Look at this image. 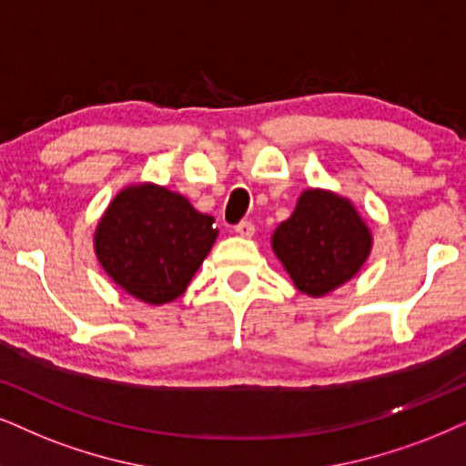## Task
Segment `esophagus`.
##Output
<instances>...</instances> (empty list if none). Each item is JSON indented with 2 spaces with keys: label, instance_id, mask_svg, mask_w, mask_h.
I'll return each instance as SVG.
<instances>
[{
  "label": "esophagus",
  "instance_id": "34e87169",
  "mask_svg": "<svg viewBox=\"0 0 466 466\" xmlns=\"http://www.w3.org/2000/svg\"><path fill=\"white\" fill-rule=\"evenodd\" d=\"M234 232L243 238H251L253 232H256V228H253L251 221H240L238 226H234Z\"/></svg>",
  "mask_w": 466,
  "mask_h": 466
}]
</instances>
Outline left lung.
Here are the masks:
<instances>
[{
	"label": "left lung",
	"mask_w": 466,
	"mask_h": 466,
	"mask_svg": "<svg viewBox=\"0 0 466 466\" xmlns=\"http://www.w3.org/2000/svg\"><path fill=\"white\" fill-rule=\"evenodd\" d=\"M270 245L299 290L325 297L361 270L372 251V232L350 199L308 189Z\"/></svg>",
	"instance_id": "8db88e82"
}]
</instances>
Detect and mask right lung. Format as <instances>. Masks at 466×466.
Wrapping results in <instances>:
<instances>
[{"label":"right lung","instance_id":"obj_1","mask_svg":"<svg viewBox=\"0 0 466 466\" xmlns=\"http://www.w3.org/2000/svg\"><path fill=\"white\" fill-rule=\"evenodd\" d=\"M219 229L165 187L144 182L111 199L94 232V251L111 279L131 297L163 305L187 290Z\"/></svg>","mask_w":466,"mask_h":466}]
</instances>
